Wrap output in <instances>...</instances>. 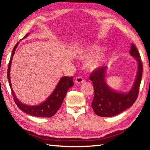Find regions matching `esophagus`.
<instances>
[{"instance_id":"1","label":"esophagus","mask_w":150,"mask_h":150,"mask_svg":"<svg viewBox=\"0 0 150 150\" xmlns=\"http://www.w3.org/2000/svg\"><path fill=\"white\" fill-rule=\"evenodd\" d=\"M83 82H84V79H83V78L82 77L79 76V77H77L75 78V83H77V84H80V83H82Z\"/></svg>"}]
</instances>
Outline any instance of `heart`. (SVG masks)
Masks as SVG:
<instances>
[{
	"instance_id": "1",
	"label": "heart",
	"mask_w": 150,
	"mask_h": 150,
	"mask_svg": "<svg viewBox=\"0 0 150 150\" xmlns=\"http://www.w3.org/2000/svg\"><path fill=\"white\" fill-rule=\"evenodd\" d=\"M102 51V48L98 46H92L89 49L85 51L84 54L82 55L81 58L84 59H88L94 56H96L95 58L91 60L89 63V67L91 70H96L100 68L103 65L106 59V56L104 54H98Z\"/></svg>"
}]
</instances>
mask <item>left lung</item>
Here are the masks:
<instances>
[{
  "mask_svg": "<svg viewBox=\"0 0 150 150\" xmlns=\"http://www.w3.org/2000/svg\"><path fill=\"white\" fill-rule=\"evenodd\" d=\"M130 54L138 62L135 82L128 93H118L108 87L105 81L107 67L103 66L96 69L90 75L94 87V98L92 108L96 115L102 117H112L122 112L134 105L138 96L142 76L143 66L140 55L135 45L132 44Z\"/></svg>",
  "mask_w": 150,
  "mask_h": 150,
  "instance_id": "obj_1",
  "label": "left lung"
}]
</instances>
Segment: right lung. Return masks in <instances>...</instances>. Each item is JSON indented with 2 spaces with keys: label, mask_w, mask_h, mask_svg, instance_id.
I'll use <instances>...</instances> for the list:
<instances>
[{
  "label": "right lung",
  "mask_w": 150,
  "mask_h": 150,
  "mask_svg": "<svg viewBox=\"0 0 150 150\" xmlns=\"http://www.w3.org/2000/svg\"><path fill=\"white\" fill-rule=\"evenodd\" d=\"M28 34H29L28 33L24 37V38H26ZM18 44L19 42H18L14 46L13 50H12L11 60H10L8 63V71H7V77H8L9 85L11 88L12 95L14 96V102L20 110L24 112L25 113L28 114L30 115L43 118L52 117L59 110L61 106H62V104L67 91L73 85V77H66V76H65V77L61 78L60 81L58 83L54 91H53L52 95L47 98L46 100H45L44 103H41L40 105L36 106H29L22 103L16 98V95H14V93L13 90H12L11 85V77H10V71H11V66L12 57H13L15 50H16V48L17 47Z\"/></svg>",
  "instance_id": "obj_1"
}]
</instances>
